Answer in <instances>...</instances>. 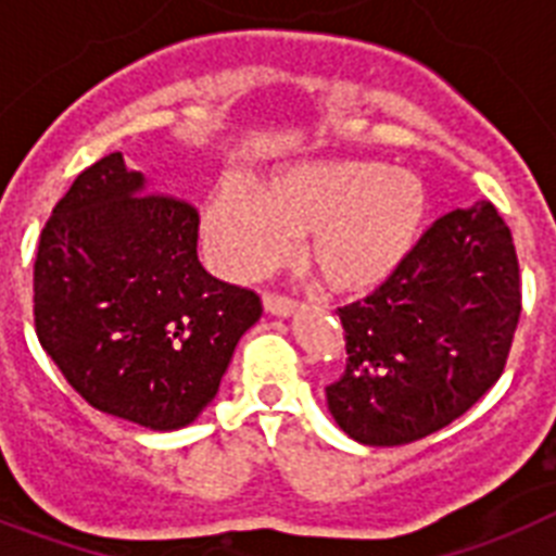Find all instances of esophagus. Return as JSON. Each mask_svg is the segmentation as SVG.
<instances>
[{"label": "esophagus", "mask_w": 556, "mask_h": 556, "mask_svg": "<svg viewBox=\"0 0 556 556\" xmlns=\"http://www.w3.org/2000/svg\"><path fill=\"white\" fill-rule=\"evenodd\" d=\"M263 305H265V311L274 316H291L293 311L300 307L296 302L291 300V296H286V293H265Z\"/></svg>", "instance_id": "obj_1"}]
</instances>
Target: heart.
Instances as JSON below:
<instances>
[{
  "label": "heart",
  "mask_w": 556,
  "mask_h": 556,
  "mask_svg": "<svg viewBox=\"0 0 556 556\" xmlns=\"http://www.w3.org/2000/svg\"><path fill=\"white\" fill-rule=\"evenodd\" d=\"M424 214L421 180L358 157L293 163L251 184L223 186L206 237L231 274H256L302 235V263L333 293H365L393 274Z\"/></svg>",
  "instance_id": "obj_1"
}]
</instances>
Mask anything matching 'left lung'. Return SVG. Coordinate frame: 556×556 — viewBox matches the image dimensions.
<instances>
[{
	"label": "left lung",
	"instance_id": "left-lung-1",
	"mask_svg": "<svg viewBox=\"0 0 556 556\" xmlns=\"http://www.w3.org/2000/svg\"><path fill=\"white\" fill-rule=\"evenodd\" d=\"M339 319L348 365L325 387L336 424L367 446L432 435L506 367L520 319L511 231L489 200L452 208Z\"/></svg>",
	"mask_w": 556,
	"mask_h": 556
}]
</instances>
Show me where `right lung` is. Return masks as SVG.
I'll return each mask as SVG.
<instances>
[{"instance_id": "add662e5", "label": "right lung", "mask_w": 556, "mask_h": 556, "mask_svg": "<svg viewBox=\"0 0 556 556\" xmlns=\"http://www.w3.org/2000/svg\"><path fill=\"white\" fill-rule=\"evenodd\" d=\"M198 208L112 152L55 203L33 265L41 348L90 407L147 429L191 424L263 316L198 260Z\"/></svg>"}]
</instances>
